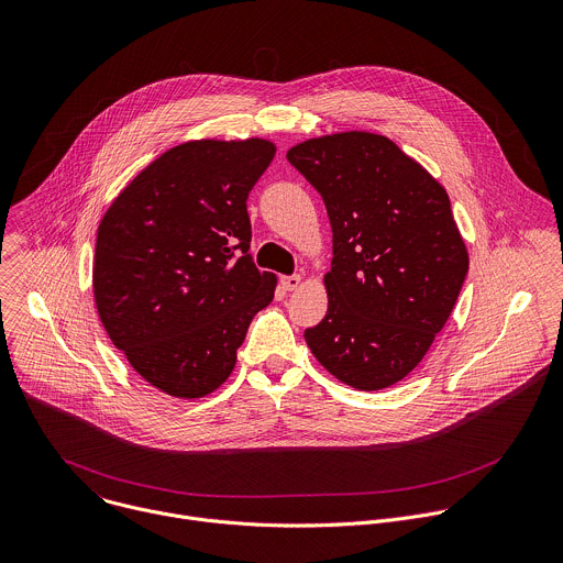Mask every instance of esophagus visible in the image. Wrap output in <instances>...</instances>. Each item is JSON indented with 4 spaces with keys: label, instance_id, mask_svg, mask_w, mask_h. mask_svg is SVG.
<instances>
[{
    "label": "esophagus",
    "instance_id": "1",
    "mask_svg": "<svg viewBox=\"0 0 563 563\" xmlns=\"http://www.w3.org/2000/svg\"><path fill=\"white\" fill-rule=\"evenodd\" d=\"M280 285H283L287 291H294V289H298V287L302 285V276H298V274H294V276H283V278H280Z\"/></svg>",
    "mask_w": 563,
    "mask_h": 563
}]
</instances>
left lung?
Here are the masks:
<instances>
[{
    "label": "left lung",
    "instance_id": "8db88e82",
    "mask_svg": "<svg viewBox=\"0 0 563 563\" xmlns=\"http://www.w3.org/2000/svg\"><path fill=\"white\" fill-rule=\"evenodd\" d=\"M287 161L320 192L333 234L327 316L305 340L340 383L387 389L422 362L468 272L449 195L391 139L364 130L307 139Z\"/></svg>",
    "mask_w": 563,
    "mask_h": 563
}]
</instances>
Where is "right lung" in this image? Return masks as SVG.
I'll list each match as a JSON object with an SVG mask.
<instances>
[{
	"instance_id": "add662e5",
	"label": "right lung",
	"mask_w": 563,
	"mask_h": 563,
	"mask_svg": "<svg viewBox=\"0 0 563 563\" xmlns=\"http://www.w3.org/2000/svg\"><path fill=\"white\" fill-rule=\"evenodd\" d=\"M276 154L267 139H199L141 169L97 230L92 291L112 344L158 391L197 400L234 371L276 289L250 252L247 197Z\"/></svg>"
}]
</instances>
